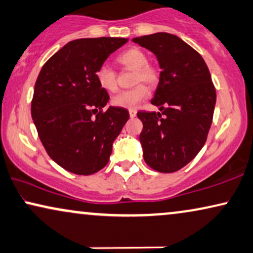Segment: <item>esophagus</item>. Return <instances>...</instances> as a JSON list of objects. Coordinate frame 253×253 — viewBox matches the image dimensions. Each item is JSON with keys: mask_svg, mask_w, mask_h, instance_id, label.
<instances>
[{"mask_svg": "<svg viewBox=\"0 0 253 253\" xmlns=\"http://www.w3.org/2000/svg\"><path fill=\"white\" fill-rule=\"evenodd\" d=\"M129 115H130V117H136L137 111L134 110V109H130V110H129Z\"/></svg>", "mask_w": 253, "mask_h": 253, "instance_id": "obj_1", "label": "esophagus"}]
</instances>
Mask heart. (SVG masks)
<instances>
[{"mask_svg": "<svg viewBox=\"0 0 253 253\" xmlns=\"http://www.w3.org/2000/svg\"><path fill=\"white\" fill-rule=\"evenodd\" d=\"M116 61L121 66L134 71L133 84L145 83L150 86H155L159 83L160 74L158 68L149 64L147 55L138 47H130L117 55ZM96 80L98 86L102 89L113 93L117 89L116 73L113 68L107 65H102L96 72ZM149 88L145 84H139L129 90L120 91L111 100L115 107L133 109L142 102L144 98L149 96Z\"/></svg>", "mask_w": 253, "mask_h": 253, "instance_id": "1", "label": "heart"}]
</instances>
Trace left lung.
I'll list each match as a JSON object with an SVG mask.
<instances>
[{"instance_id": "obj_1", "label": "left lung", "mask_w": 253, "mask_h": 253, "mask_svg": "<svg viewBox=\"0 0 253 253\" xmlns=\"http://www.w3.org/2000/svg\"><path fill=\"white\" fill-rule=\"evenodd\" d=\"M132 42L152 52L162 68L151 100L160 113H137L144 160L158 172H176L195 158L211 129L216 103L211 73L200 53L174 35L157 32Z\"/></svg>"}]
</instances>
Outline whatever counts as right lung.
I'll list each match as a JSON object with an SVG mask.
<instances>
[{
    "label": "right lung",
    "mask_w": 253,
    "mask_h": 253,
    "mask_svg": "<svg viewBox=\"0 0 253 253\" xmlns=\"http://www.w3.org/2000/svg\"><path fill=\"white\" fill-rule=\"evenodd\" d=\"M126 38L67 42L42 67L31 102L32 120L51 159L68 172L89 175L109 162L113 143L129 120L124 108H103L109 95L96 72Z\"/></svg>",
    "instance_id": "right-lung-1"
}]
</instances>
